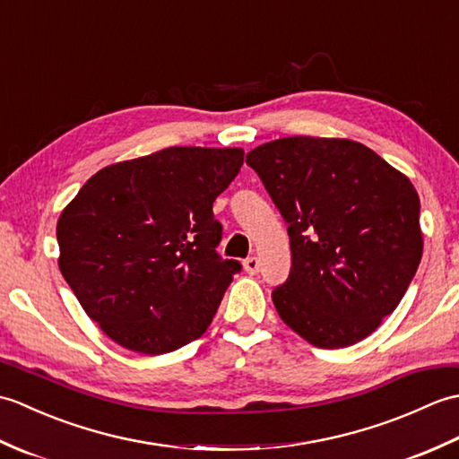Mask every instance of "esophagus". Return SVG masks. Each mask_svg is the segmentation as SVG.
Segmentation results:
<instances>
[{
	"mask_svg": "<svg viewBox=\"0 0 459 459\" xmlns=\"http://www.w3.org/2000/svg\"><path fill=\"white\" fill-rule=\"evenodd\" d=\"M245 270H247V274H250V276L258 274V270H260V260H258L256 256H250V258H247V260H245Z\"/></svg>",
	"mask_w": 459,
	"mask_h": 459,
	"instance_id": "esophagus-1",
	"label": "esophagus"
}]
</instances>
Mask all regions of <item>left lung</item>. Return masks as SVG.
<instances>
[{"mask_svg":"<svg viewBox=\"0 0 459 459\" xmlns=\"http://www.w3.org/2000/svg\"><path fill=\"white\" fill-rule=\"evenodd\" d=\"M288 222L291 270L272 299L321 349L357 343L401 304L422 258L411 179L353 140L294 135L247 153Z\"/></svg>","mask_w":459,"mask_h":459,"instance_id":"left-lung-1","label":"left lung"}]
</instances>
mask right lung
Masks as SVG:
<instances>
[{
	"instance_id": "1",
	"label": "right lung",
	"mask_w": 459,
	"mask_h": 459,
	"mask_svg": "<svg viewBox=\"0 0 459 459\" xmlns=\"http://www.w3.org/2000/svg\"><path fill=\"white\" fill-rule=\"evenodd\" d=\"M240 148H165L100 169L56 222L58 268L116 343L163 355L201 337L240 262L217 252L212 203Z\"/></svg>"
}]
</instances>
